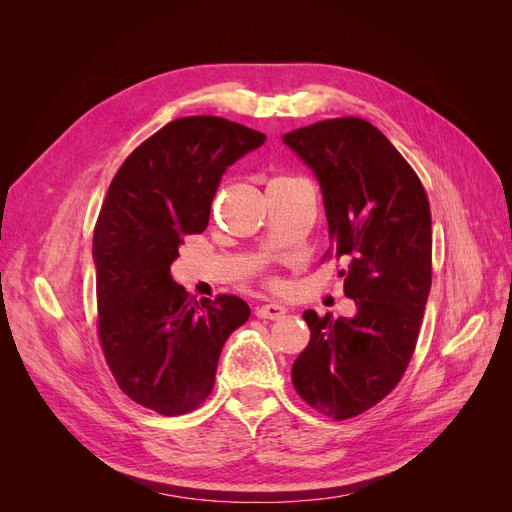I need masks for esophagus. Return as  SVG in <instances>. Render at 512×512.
Wrapping results in <instances>:
<instances>
[{
	"label": "esophagus",
	"mask_w": 512,
	"mask_h": 512,
	"mask_svg": "<svg viewBox=\"0 0 512 512\" xmlns=\"http://www.w3.org/2000/svg\"><path fill=\"white\" fill-rule=\"evenodd\" d=\"M286 314V307H282L280 303H265L256 307V316L262 320H280Z\"/></svg>",
	"instance_id": "obj_1"
}]
</instances>
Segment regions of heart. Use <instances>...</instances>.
Wrapping results in <instances>:
<instances>
[{"label":"heart","instance_id":"obj_1","mask_svg":"<svg viewBox=\"0 0 512 512\" xmlns=\"http://www.w3.org/2000/svg\"><path fill=\"white\" fill-rule=\"evenodd\" d=\"M280 179H282V177H280Z\"/></svg>","mask_w":512,"mask_h":512}]
</instances>
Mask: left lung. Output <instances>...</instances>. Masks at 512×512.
Masks as SVG:
<instances>
[{"label":"left lung","mask_w":512,"mask_h":512,"mask_svg":"<svg viewBox=\"0 0 512 512\" xmlns=\"http://www.w3.org/2000/svg\"><path fill=\"white\" fill-rule=\"evenodd\" d=\"M284 143L314 168L331 245L344 260L356 316L303 314L312 335L292 365L307 406L346 421L374 408L404 378L431 288V211L421 179L376 126L361 117L324 119Z\"/></svg>","instance_id":"8db88e82"}]
</instances>
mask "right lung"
Segmentation results:
<instances>
[{
  "label": "right lung",
  "mask_w": 512,
  "mask_h": 512,
  "mask_svg": "<svg viewBox=\"0 0 512 512\" xmlns=\"http://www.w3.org/2000/svg\"><path fill=\"white\" fill-rule=\"evenodd\" d=\"M265 134L213 115L166 123L117 170L94 228L98 337L119 389L164 416L196 410L228 335L250 318L235 294L190 297L170 265L209 224L224 170Z\"/></svg>",
  "instance_id": "right-lung-1"
}]
</instances>
